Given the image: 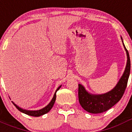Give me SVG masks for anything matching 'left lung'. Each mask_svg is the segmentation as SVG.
<instances>
[{"instance_id": "8db88e82", "label": "left lung", "mask_w": 132, "mask_h": 132, "mask_svg": "<svg viewBox=\"0 0 132 132\" xmlns=\"http://www.w3.org/2000/svg\"><path fill=\"white\" fill-rule=\"evenodd\" d=\"M127 53V64L123 75L111 91L100 95H92L85 90L82 85H79V101L81 106L88 112L98 114L106 112L118 102L123 96L128 85L130 72V59L129 53L123 44Z\"/></svg>"}]
</instances>
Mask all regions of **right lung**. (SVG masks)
Returning a JSON list of instances; mask_svg holds the SVG:
<instances>
[{
  "label": "right lung",
  "instance_id": "1",
  "mask_svg": "<svg viewBox=\"0 0 132 132\" xmlns=\"http://www.w3.org/2000/svg\"><path fill=\"white\" fill-rule=\"evenodd\" d=\"M60 88H61V86L59 87H58L57 89L56 90V91H55V93L53 99H52V101L50 102V103L48 105H47V106H45V108L39 110H36V111H30V110H23V109H22V108H20V107H18L17 105H16V104H15L14 102H12V103H13L14 105L16 106V108H17L18 110H20V112H22L24 113V114H28V115H29V116H34V117H38V116H42V115H44V114H46V113H47L48 112H50V110L52 109V107H53V104H54L55 102L56 92L58 90H59Z\"/></svg>",
  "mask_w": 132,
  "mask_h": 132
}]
</instances>
